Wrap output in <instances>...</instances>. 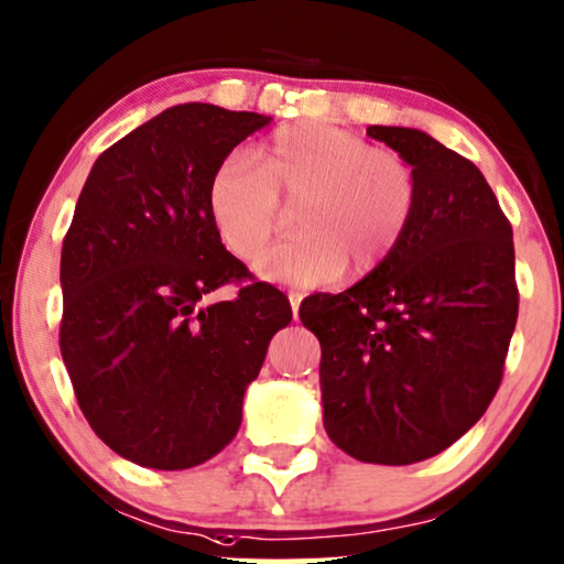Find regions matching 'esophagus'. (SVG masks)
<instances>
[{
  "label": "esophagus",
  "mask_w": 564,
  "mask_h": 564,
  "mask_svg": "<svg viewBox=\"0 0 564 564\" xmlns=\"http://www.w3.org/2000/svg\"><path fill=\"white\" fill-rule=\"evenodd\" d=\"M288 297H290V305H292V313H295V316H297V308H300V303H303V292H300V290H290L288 292Z\"/></svg>",
  "instance_id": "34e87169"
}]
</instances>
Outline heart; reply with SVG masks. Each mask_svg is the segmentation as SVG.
I'll return each mask as SVG.
<instances>
[{
  "label": "heart",
  "instance_id": "1",
  "mask_svg": "<svg viewBox=\"0 0 564 564\" xmlns=\"http://www.w3.org/2000/svg\"><path fill=\"white\" fill-rule=\"evenodd\" d=\"M282 202H297L295 228L253 261L264 280L318 288L370 274L404 240L420 186L409 160L370 148L355 131L297 121L272 131L248 155L225 158L209 181L207 204L217 236L238 259H251L280 225Z\"/></svg>",
  "mask_w": 564,
  "mask_h": 564
}]
</instances>
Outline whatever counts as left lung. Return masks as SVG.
Returning a JSON list of instances; mask_svg holds the SVG:
<instances>
[{
  "instance_id": "obj_1",
  "label": "left lung",
  "mask_w": 564,
  "mask_h": 564,
  "mask_svg": "<svg viewBox=\"0 0 564 564\" xmlns=\"http://www.w3.org/2000/svg\"><path fill=\"white\" fill-rule=\"evenodd\" d=\"M416 173L397 251L300 321L321 341L324 427L365 464L433 458L479 422L518 318L513 228L471 160L420 129L368 127Z\"/></svg>"
}]
</instances>
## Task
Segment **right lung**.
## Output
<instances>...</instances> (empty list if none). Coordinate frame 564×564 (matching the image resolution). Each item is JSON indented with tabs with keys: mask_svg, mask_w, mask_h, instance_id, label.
Segmentation results:
<instances>
[{
	"mask_svg": "<svg viewBox=\"0 0 564 564\" xmlns=\"http://www.w3.org/2000/svg\"><path fill=\"white\" fill-rule=\"evenodd\" d=\"M272 121L184 104L95 160L62 246L58 347L85 420L148 469H192L236 437L272 336L292 321L267 282L225 251L207 192L232 148Z\"/></svg>",
	"mask_w": 564,
	"mask_h": 564,
	"instance_id": "1",
	"label": "right lung"
}]
</instances>
